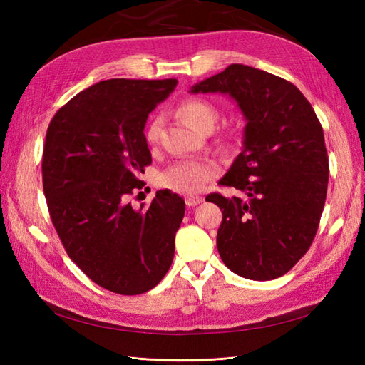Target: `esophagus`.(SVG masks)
<instances>
[{
	"instance_id": "1",
	"label": "esophagus",
	"mask_w": 365,
	"mask_h": 365,
	"mask_svg": "<svg viewBox=\"0 0 365 365\" xmlns=\"http://www.w3.org/2000/svg\"><path fill=\"white\" fill-rule=\"evenodd\" d=\"M200 202H202V197H200V196H188V197H185V204H187L188 207H196Z\"/></svg>"
}]
</instances>
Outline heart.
<instances>
[{
    "mask_svg": "<svg viewBox=\"0 0 365 365\" xmlns=\"http://www.w3.org/2000/svg\"><path fill=\"white\" fill-rule=\"evenodd\" d=\"M175 113L187 125L197 131L208 133L212 131L216 120L220 118L218 108L205 98L192 97L183 100L175 108ZM161 130L160 118H152L145 127V141L157 144ZM234 141V133H224L221 143L224 147H229ZM218 169L212 161L207 160H183L177 161L174 165L166 168L158 175V185L163 188L173 190L182 195H195V192L202 190L205 183L216 177Z\"/></svg>",
    "mask_w": 365,
    "mask_h": 365,
    "instance_id": "heart-1",
    "label": "heart"
}]
</instances>
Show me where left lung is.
I'll list each match as a JSON object with an SVG mask.
<instances>
[{
  "label": "left lung",
  "instance_id": "left-lung-1",
  "mask_svg": "<svg viewBox=\"0 0 365 365\" xmlns=\"http://www.w3.org/2000/svg\"><path fill=\"white\" fill-rule=\"evenodd\" d=\"M191 92L229 94L247 120L245 149L220 180L245 199L205 197L222 212L216 237L222 262L252 281L285 274L311 247L327 200L329 160L312 105L290 81L243 64Z\"/></svg>",
  "mask_w": 365,
  "mask_h": 365
}]
</instances>
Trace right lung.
Wrapping results in <instances>:
<instances>
[{"mask_svg": "<svg viewBox=\"0 0 365 365\" xmlns=\"http://www.w3.org/2000/svg\"><path fill=\"white\" fill-rule=\"evenodd\" d=\"M177 86L105 80L61 106L46 130L42 182L66 252L91 281L119 294L153 289L173 263L185 200L168 190L135 210L130 196L152 163L144 127Z\"/></svg>", "mask_w": 365, "mask_h": 365, "instance_id": "right-lung-1", "label": "right lung"}]
</instances>
